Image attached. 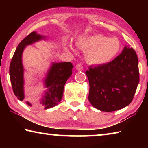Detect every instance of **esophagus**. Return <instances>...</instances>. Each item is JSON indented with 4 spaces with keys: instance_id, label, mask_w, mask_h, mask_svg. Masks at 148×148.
Listing matches in <instances>:
<instances>
[{
    "instance_id": "34e87169",
    "label": "esophagus",
    "mask_w": 148,
    "mask_h": 148,
    "mask_svg": "<svg viewBox=\"0 0 148 148\" xmlns=\"http://www.w3.org/2000/svg\"><path fill=\"white\" fill-rule=\"evenodd\" d=\"M76 71H83V69H84L83 65H82V64H80V63H77L76 65Z\"/></svg>"
}]
</instances>
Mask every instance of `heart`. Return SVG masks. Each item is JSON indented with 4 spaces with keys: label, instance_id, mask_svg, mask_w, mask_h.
I'll list each match as a JSON object with an SVG mask.
<instances>
[{
    "label": "heart",
    "instance_id": "heart-1",
    "mask_svg": "<svg viewBox=\"0 0 148 148\" xmlns=\"http://www.w3.org/2000/svg\"><path fill=\"white\" fill-rule=\"evenodd\" d=\"M76 45L85 51V59L88 63L101 66L109 63L116 58L121 49V43L116 38H108L102 34L82 36L77 40ZM64 48H71L64 44Z\"/></svg>",
    "mask_w": 148,
    "mask_h": 148
}]
</instances>
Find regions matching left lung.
I'll return each instance as SVG.
<instances>
[{
  "mask_svg": "<svg viewBox=\"0 0 148 148\" xmlns=\"http://www.w3.org/2000/svg\"><path fill=\"white\" fill-rule=\"evenodd\" d=\"M89 101L95 108L113 112L131 103L139 83L138 60L134 50L125 46L109 63L89 67Z\"/></svg>",
  "mask_w": 148,
  "mask_h": 148,
  "instance_id": "left-lung-1",
  "label": "left lung"
}]
</instances>
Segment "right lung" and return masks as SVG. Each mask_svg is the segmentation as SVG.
<instances>
[{"label": "right lung", "mask_w": 148, "mask_h": 148, "mask_svg": "<svg viewBox=\"0 0 148 148\" xmlns=\"http://www.w3.org/2000/svg\"><path fill=\"white\" fill-rule=\"evenodd\" d=\"M45 39H46L45 36L38 34L36 31L32 32L19 44L12 57L10 66V77L13 91L20 101L25 99L24 67L22 62L23 52L29 45ZM72 67L71 62H51L43 80L44 86L47 89L39 102L45 110L56 106L61 101L64 85L71 76ZM26 103L32 106L29 102L27 101Z\"/></svg>", "instance_id": "add662e5"}]
</instances>
